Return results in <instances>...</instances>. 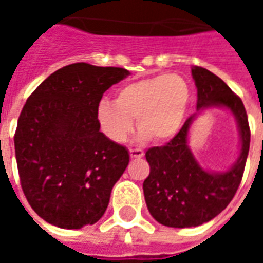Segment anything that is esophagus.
<instances>
[{
    "label": "esophagus",
    "instance_id": "esophagus-1",
    "mask_svg": "<svg viewBox=\"0 0 263 263\" xmlns=\"http://www.w3.org/2000/svg\"><path fill=\"white\" fill-rule=\"evenodd\" d=\"M129 155H131V158H142L145 152L139 148H131L129 149Z\"/></svg>",
    "mask_w": 263,
    "mask_h": 263
}]
</instances>
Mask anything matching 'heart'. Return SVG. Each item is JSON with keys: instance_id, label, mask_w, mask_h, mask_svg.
<instances>
[{"instance_id": "obj_1", "label": "heart", "mask_w": 263, "mask_h": 263, "mask_svg": "<svg viewBox=\"0 0 263 263\" xmlns=\"http://www.w3.org/2000/svg\"><path fill=\"white\" fill-rule=\"evenodd\" d=\"M190 98V87L182 76L156 74L122 86L115 100L101 98L96 118L112 142H125L135 118L142 139L166 142L182 129Z\"/></svg>"}]
</instances>
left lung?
<instances>
[{
	"label": "left lung",
	"mask_w": 263,
	"mask_h": 263,
	"mask_svg": "<svg viewBox=\"0 0 263 263\" xmlns=\"http://www.w3.org/2000/svg\"><path fill=\"white\" fill-rule=\"evenodd\" d=\"M192 76L197 87V111L228 109L239 131V156L226 172L203 169L189 148V132L197 114L186 120L171 142L146 151L151 166L143 182V194L151 215L162 226L187 228L213 220L230 204L242 179L248 158L251 131L241 98L210 70L194 66Z\"/></svg>",
	"instance_id": "1"
}]
</instances>
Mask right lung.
I'll list each match as a JSON object with an SVG mask.
<instances>
[{"label": "right lung", "instance_id": "right-lung-1", "mask_svg": "<svg viewBox=\"0 0 263 263\" xmlns=\"http://www.w3.org/2000/svg\"><path fill=\"white\" fill-rule=\"evenodd\" d=\"M128 76L122 67L73 63L26 100L14 137L16 165L28 203L49 224L79 230L97 222L108 207L129 154L100 131L96 108Z\"/></svg>", "mask_w": 263, "mask_h": 263}]
</instances>
